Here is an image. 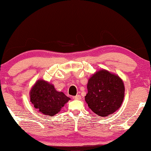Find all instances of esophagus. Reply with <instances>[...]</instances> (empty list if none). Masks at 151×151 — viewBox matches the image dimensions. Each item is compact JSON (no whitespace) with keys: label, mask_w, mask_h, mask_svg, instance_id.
<instances>
[{"label":"esophagus","mask_w":151,"mask_h":151,"mask_svg":"<svg viewBox=\"0 0 151 151\" xmlns=\"http://www.w3.org/2000/svg\"><path fill=\"white\" fill-rule=\"evenodd\" d=\"M81 98V97L80 95H79V94H78V95H76V96H73V99H75V100H80Z\"/></svg>","instance_id":"esophagus-1"}]
</instances>
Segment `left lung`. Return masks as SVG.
<instances>
[{"label": "left lung", "mask_w": 151, "mask_h": 151, "mask_svg": "<svg viewBox=\"0 0 151 151\" xmlns=\"http://www.w3.org/2000/svg\"><path fill=\"white\" fill-rule=\"evenodd\" d=\"M85 101L92 111L108 116L117 111L123 101L124 86L118 75L106 70L97 71L88 79Z\"/></svg>", "instance_id": "8db88e82"}]
</instances>
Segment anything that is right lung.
<instances>
[{"instance_id": "right-lung-1", "label": "right lung", "mask_w": 151, "mask_h": 151, "mask_svg": "<svg viewBox=\"0 0 151 151\" xmlns=\"http://www.w3.org/2000/svg\"><path fill=\"white\" fill-rule=\"evenodd\" d=\"M30 98L35 109L45 115L54 116L70 100L62 92H58L52 84L39 80L30 91Z\"/></svg>"}]
</instances>
